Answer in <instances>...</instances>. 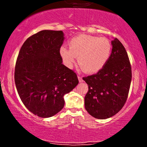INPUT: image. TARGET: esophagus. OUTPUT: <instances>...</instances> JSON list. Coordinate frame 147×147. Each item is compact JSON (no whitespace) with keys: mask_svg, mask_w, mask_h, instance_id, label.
<instances>
[{"mask_svg":"<svg viewBox=\"0 0 147 147\" xmlns=\"http://www.w3.org/2000/svg\"><path fill=\"white\" fill-rule=\"evenodd\" d=\"M78 79H79V82H84V80H83V79H82V76L78 75Z\"/></svg>","mask_w":147,"mask_h":147,"instance_id":"34e87169","label":"esophagus"}]
</instances>
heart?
Wrapping results in <instances>:
<instances>
[{"mask_svg": "<svg viewBox=\"0 0 147 147\" xmlns=\"http://www.w3.org/2000/svg\"><path fill=\"white\" fill-rule=\"evenodd\" d=\"M69 49L61 46L59 52L64 64L71 68L76 57L85 72H96L101 70L110 57L112 44L106 37L80 34L73 37L68 43Z\"/></svg>", "mask_w": 147, "mask_h": 147, "instance_id": "obj_1", "label": "heart"}]
</instances>
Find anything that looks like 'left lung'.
I'll return each instance as SVG.
<instances>
[{"mask_svg":"<svg viewBox=\"0 0 147 147\" xmlns=\"http://www.w3.org/2000/svg\"><path fill=\"white\" fill-rule=\"evenodd\" d=\"M112 45L104 66L95 75L83 78L88 86L85 109L97 119L117 114L125 104L131 86L132 71L127 52L117 38L112 41Z\"/></svg>","mask_w":147,"mask_h":147,"instance_id":"obj_1","label":"left lung"}]
</instances>
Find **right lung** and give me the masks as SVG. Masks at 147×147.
I'll list each match as a JSON object with an SVG mask.
<instances>
[{
    "label": "right lung",
    "mask_w": 147,
    "mask_h": 147,
    "mask_svg": "<svg viewBox=\"0 0 147 147\" xmlns=\"http://www.w3.org/2000/svg\"><path fill=\"white\" fill-rule=\"evenodd\" d=\"M62 31L42 30L24 42L15 65L14 80L25 107L35 115L50 117L63 108V96L79 83L77 74L62 63Z\"/></svg>",
    "instance_id": "obj_1"
}]
</instances>
